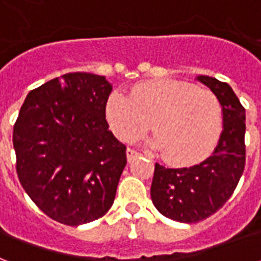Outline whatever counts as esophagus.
Segmentation results:
<instances>
[{"label": "esophagus", "mask_w": 261, "mask_h": 261, "mask_svg": "<svg viewBox=\"0 0 261 261\" xmlns=\"http://www.w3.org/2000/svg\"><path fill=\"white\" fill-rule=\"evenodd\" d=\"M138 156H140V153L137 152V151L131 149V148L127 149V161H128V162H133V161L138 158Z\"/></svg>", "instance_id": "obj_1"}]
</instances>
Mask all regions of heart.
I'll return each mask as SVG.
<instances>
[{"label":"heart","mask_w":261,"mask_h":261,"mask_svg":"<svg viewBox=\"0 0 261 261\" xmlns=\"http://www.w3.org/2000/svg\"><path fill=\"white\" fill-rule=\"evenodd\" d=\"M106 117L121 141L133 142L152 123L155 140L165 159L189 166L207 158L217 145L224 112L213 92L190 82L159 80L137 85L130 97L113 92L106 103Z\"/></svg>","instance_id":"1"}]
</instances>
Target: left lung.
<instances>
[{"label":"left lung","mask_w":261,"mask_h":261,"mask_svg":"<svg viewBox=\"0 0 261 261\" xmlns=\"http://www.w3.org/2000/svg\"><path fill=\"white\" fill-rule=\"evenodd\" d=\"M222 105L224 130L217 147L201 164L189 168H165L155 164L151 198L166 218L196 224L217 213L229 200L241 179L245 161V108L226 82L198 75Z\"/></svg>","instance_id":"8db88e82"}]
</instances>
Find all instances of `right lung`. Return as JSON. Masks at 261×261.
<instances>
[{
  "label": "right lung",
  "mask_w": 261,
  "mask_h": 261,
  "mask_svg": "<svg viewBox=\"0 0 261 261\" xmlns=\"http://www.w3.org/2000/svg\"><path fill=\"white\" fill-rule=\"evenodd\" d=\"M112 84L71 72L28 93L14 125L16 172L32 201L50 218L78 226L113 205L127 156L109 131Z\"/></svg>",
  "instance_id": "right-lung-1"
}]
</instances>
